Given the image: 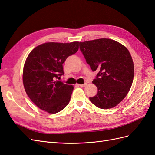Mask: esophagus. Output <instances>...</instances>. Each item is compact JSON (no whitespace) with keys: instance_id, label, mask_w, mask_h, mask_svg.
I'll use <instances>...</instances> for the list:
<instances>
[{"instance_id":"obj_1","label":"esophagus","mask_w":155,"mask_h":155,"mask_svg":"<svg viewBox=\"0 0 155 155\" xmlns=\"http://www.w3.org/2000/svg\"><path fill=\"white\" fill-rule=\"evenodd\" d=\"M79 87H85L87 86V83H84V84H79L78 85Z\"/></svg>"}]
</instances>
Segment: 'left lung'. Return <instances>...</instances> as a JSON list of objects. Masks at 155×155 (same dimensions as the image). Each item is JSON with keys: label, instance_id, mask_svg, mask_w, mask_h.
I'll return each instance as SVG.
<instances>
[{"label": "left lung", "instance_id": "left-lung-1", "mask_svg": "<svg viewBox=\"0 0 155 155\" xmlns=\"http://www.w3.org/2000/svg\"><path fill=\"white\" fill-rule=\"evenodd\" d=\"M79 48L93 72L97 92L90 101L108 109L118 105L127 94L134 78L132 57L125 46L116 41L99 39L79 43Z\"/></svg>", "mask_w": 155, "mask_h": 155}]
</instances>
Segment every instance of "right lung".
<instances>
[{"mask_svg":"<svg viewBox=\"0 0 155 155\" xmlns=\"http://www.w3.org/2000/svg\"><path fill=\"white\" fill-rule=\"evenodd\" d=\"M78 49V41L46 43L37 46L28 56L23 68V85L27 95L39 109L55 114L68 104L74 87L57 79L64 75L65 60Z\"/></svg>","mask_w":155,"mask_h":155,"instance_id":"add662e5","label":"right lung"}]
</instances>
